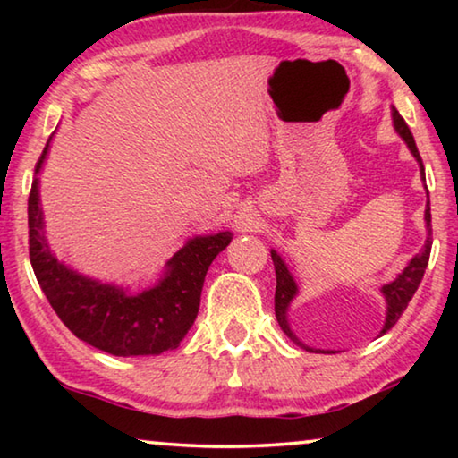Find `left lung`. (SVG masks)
Here are the masks:
<instances>
[{
    "mask_svg": "<svg viewBox=\"0 0 458 458\" xmlns=\"http://www.w3.org/2000/svg\"><path fill=\"white\" fill-rule=\"evenodd\" d=\"M392 119H394V129H396V133L404 139V143L408 145L410 153L414 155L418 165H420V177L422 182L426 180L424 177V165H422V157L420 153H418V147L412 133H410V129L406 125V121L400 117V113L396 108L392 106ZM428 193V191H426ZM424 222H426V230H428V236H426V242L424 248L420 252L416 254V257L408 262V267L402 270V273L394 278L392 283H387L382 286V293L386 297V305H387V311H386V323H384V329H382V335L386 331H390L396 321L400 319V315L406 311V307L410 303V299L414 297V293L418 289V284H420L422 276H424V270L428 267V259H430V246H432V226H430V201H426V210H424ZM270 257H273V265H275V273H276V293H275V315H276V321L281 325V329L286 333V337H291L294 344L303 347L307 352H321V350H313V347H307L305 344H301L299 337L294 335L291 331V325L289 319H286V311H289V307L293 303V299L297 297V283L293 281V276L289 273V268H286L284 260L278 257L275 250H270Z\"/></svg>",
    "mask_w": 458,
    "mask_h": 458,
    "instance_id": "obj_1",
    "label": "left lung"
}]
</instances>
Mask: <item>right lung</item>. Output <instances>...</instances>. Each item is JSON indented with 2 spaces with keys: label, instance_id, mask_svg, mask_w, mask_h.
Masks as SVG:
<instances>
[{
  "label": "right lung",
  "instance_id": "obj_1",
  "mask_svg": "<svg viewBox=\"0 0 458 458\" xmlns=\"http://www.w3.org/2000/svg\"><path fill=\"white\" fill-rule=\"evenodd\" d=\"M48 147L50 139L36 164L28 198L30 262L48 303L76 337L100 352L133 358L175 350L196 321L206 273L230 244L232 232L188 240L167 260L159 283L137 294L79 275L54 257L44 234L38 174Z\"/></svg>",
  "mask_w": 458,
  "mask_h": 458
}]
</instances>
